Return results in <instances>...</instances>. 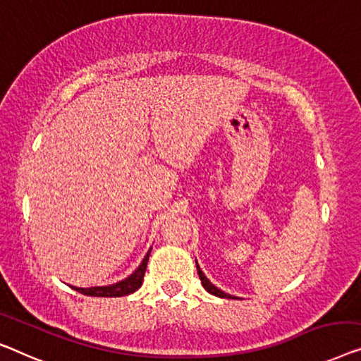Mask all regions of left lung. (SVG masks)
Masks as SVG:
<instances>
[{"instance_id": "1", "label": "left lung", "mask_w": 361, "mask_h": 361, "mask_svg": "<svg viewBox=\"0 0 361 361\" xmlns=\"http://www.w3.org/2000/svg\"><path fill=\"white\" fill-rule=\"evenodd\" d=\"M197 271H198V276H200V281H202V285H203V288H205L208 293H212V295H215V296H219V298H233L231 295H226L224 293V291H221V290H218L215 285L212 283L210 280L207 279L205 275H203V271L200 270V267H198V264H197Z\"/></svg>"}]
</instances>
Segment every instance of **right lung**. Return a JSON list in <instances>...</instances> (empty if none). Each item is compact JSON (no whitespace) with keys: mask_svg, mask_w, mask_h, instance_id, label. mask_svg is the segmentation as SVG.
I'll return each mask as SVG.
<instances>
[{"mask_svg":"<svg viewBox=\"0 0 361 361\" xmlns=\"http://www.w3.org/2000/svg\"><path fill=\"white\" fill-rule=\"evenodd\" d=\"M149 252L145 255L143 262L140 267L133 271L128 279H125L122 281H118L116 285H109V286H92V288H76V286H71L73 290L80 291V293L86 295V296H106V298H117V296H127L133 291H137L140 286L143 283V275L146 271V265H148V259H149Z\"/></svg>","mask_w":361,"mask_h":361,"instance_id":"1","label":"right lung"}]
</instances>
